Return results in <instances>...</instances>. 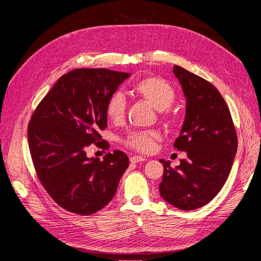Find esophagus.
Segmentation results:
<instances>
[{
	"mask_svg": "<svg viewBox=\"0 0 261 261\" xmlns=\"http://www.w3.org/2000/svg\"><path fill=\"white\" fill-rule=\"evenodd\" d=\"M129 160L132 163H138V162H143V161H146V158L144 156H140V155H134V156H130Z\"/></svg>",
	"mask_w": 261,
	"mask_h": 261,
	"instance_id": "1",
	"label": "esophagus"
}]
</instances>
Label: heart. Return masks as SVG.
<instances>
[{"label": "heart", "mask_w": 261, "mask_h": 261, "mask_svg": "<svg viewBox=\"0 0 261 261\" xmlns=\"http://www.w3.org/2000/svg\"><path fill=\"white\" fill-rule=\"evenodd\" d=\"M134 92L141 100L161 111L162 116L168 117L169 109L175 99V92L170 84L159 77H146L134 86ZM126 102L121 92H115L109 98L106 107L108 117L113 122H121L125 116ZM160 134L156 130H144L132 133L126 138L125 143L132 149L139 152H151L155 147L156 141L160 139Z\"/></svg>", "instance_id": "1"}]
</instances>
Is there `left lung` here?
<instances>
[{
  "label": "left lung",
  "mask_w": 261,
  "mask_h": 261,
  "mask_svg": "<svg viewBox=\"0 0 261 261\" xmlns=\"http://www.w3.org/2000/svg\"><path fill=\"white\" fill-rule=\"evenodd\" d=\"M173 73L186 97L185 120L174 147L186 159L164 172L159 185L162 198L180 210H195L210 202L223 187L238 151V136L226 102L215 86L185 68Z\"/></svg>",
  "instance_id": "8db88e82"
}]
</instances>
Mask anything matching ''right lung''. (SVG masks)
Returning <instances> with one entry per match:
<instances>
[{
    "label": "right lung",
    "instance_id": "1",
    "mask_svg": "<svg viewBox=\"0 0 261 261\" xmlns=\"http://www.w3.org/2000/svg\"><path fill=\"white\" fill-rule=\"evenodd\" d=\"M128 73L77 68L63 75L42 99L28 125L29 150L38 178L60 207L93 215L112 200L128 168L120 150L88 158L86 149L101 143L108 125L106 107Z\"/></svg>",
    "mask_w": 261,
    "mask_h": 261
}]
</instances>
